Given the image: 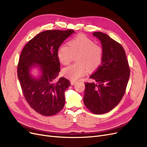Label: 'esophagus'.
<instances>
[{
  "mask_svg": "<svg viewBox=\"0 0 147 147\" xmlns=\"http://www.w3.org/2000/svg\"><path fill=\"white\" fill-rule=\"evenodd\" d=\"M70 83H71V84H72V85H74V84L76 83V82H75V81H73V80H71V81H70Z\"/></svg>",
  "mask_w": 147,
  "mask_h": 147,
  "instance_id": "34e87169",
  "label": "esophagus"
}]
</instances>
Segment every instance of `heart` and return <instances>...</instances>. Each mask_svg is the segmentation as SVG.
<instances>
[{
    "mask_svg": "<svg viewBox=\"0 0 147 147\" xmlns=\"http://www.w3.org/2000/svg\"><path fill=\"white\" fill-rule=\"evenodd\" d=\"M57 55L60 63L63 65L71 63L74 57L78 56L76 61L78 63L63 69L67 78L77 80L88 72V68L90 70H94L100 65L103 57V49L91 38L80 34L69 41L68 46L61 45L58 49Z\"/></svg>",
    "mask_w": 147,
    "mask_h": 147,
    "instance_id": "1",
    "label": "heart"
}]
</instances>
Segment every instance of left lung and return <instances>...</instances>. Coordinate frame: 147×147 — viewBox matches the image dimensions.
I'll list each match as a JSON object with an SVG mask.
<instances>
[{
    "label": "left lung",
    "instance_id": "1",
    "mask_svg": "<svg viewBox=\"0 0 147 147\" xmlns=\"http://www.w3.org/2000/svg\"><path fill=\"white\" fill-rule=\"evenodd\" d=\"M102 43L103 57L96 70L90 76L95 83L86 82L83 102L92 113L110 111L124 96L130 68L123 46L109 35L94 32Z\"/></svg>",
    "mask_w": 147,
    "mask_h": 147
}]
</instances>
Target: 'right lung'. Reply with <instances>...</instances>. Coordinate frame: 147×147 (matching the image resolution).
Here are the masks:
<instances>
[{
    "instance_id": "obj_1",
    "label": "right lung",
    "mask_w": 147,
    "mask_h": 147,
    "mask_svg": "<svg viewBox=\"0 0 147 147\" xmlns=\"http://www.w3.org/2000/svg\"><path fill=\"white\" fill-rule=\"evenodd\" d=\"M74 32L72 29L46 30L29 40L21 52L17 74L22 94L29 105L45 116L57 114L64 106V93L70 83L63 77L57 79L60 70L57 51ZM35 64L41 66L42 73L38 79L29 75Z\"/></svg>"
}]
</instances>
